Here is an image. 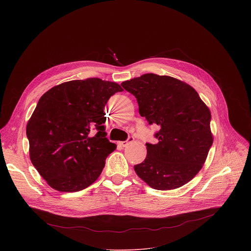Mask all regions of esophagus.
Returning a JSON list of instances; mask_svg holds the SVG:
<instances>
[{
  "mask_svg": "<svg viewBox=\"0 0 251 251\" xmlns=\"http://www.w3.org/2000/svg\"><path fill=\"white\" fill-rule=\"evenodd\" d=\"M134 141V138L133 137H129L128 138V140L127 141H121V142H118V144L120 145V146H122V147H126L128 144H130V143H132Z\"/></svg>",
  "mask_w": 251,
  "mask_h": 251,
  "instance_id": "1",
  "label": "esophagus"
}]
</instances>
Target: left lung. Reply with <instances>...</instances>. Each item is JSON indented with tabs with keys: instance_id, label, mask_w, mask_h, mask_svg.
<instances>
[{
	"instance_id": "left-lung-1",
	"label": "left lung",
	"mask_w": 251,
	"mask_h": 251,
	"mask_svg": "<svg viewBox=\"0 0 251 251\" xmlns=\"http://www.w3.org/2000/svg\"><path fill=\"white\" fill-rule=\"evenodd\" d=\"M121 85L137 98L140 115L160 127L159 142L147 143L146 159L134 166L138 176L160 191L189 183L213 142L208 107L191 85L168 75L147 74Z\"/></svg>"
}]
</instances>
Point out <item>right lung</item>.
<instances>
[{
    "instance_id": "1",
    "label": "right lung",
    "mask_w": 251,
    "mask_h": 251,
    "mask_svg": "<svg viewBox=\"0 0 251 251\" xmlns=\"http://www.w3.org/2000/svg\"><path fill=\"white\" fill-rule=\"evenodd\" d=\"M119 91L118 83L93 77L55 85L40 98L26 136L30 161L50 187L78 192L97 180L116 149L106 138L104 109Z\"/></svg>"
}]
</instances>
